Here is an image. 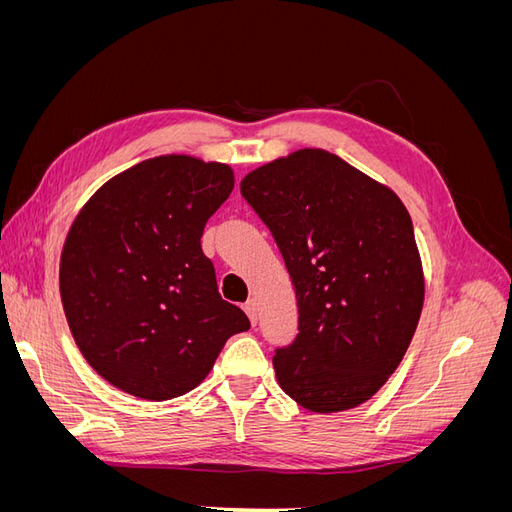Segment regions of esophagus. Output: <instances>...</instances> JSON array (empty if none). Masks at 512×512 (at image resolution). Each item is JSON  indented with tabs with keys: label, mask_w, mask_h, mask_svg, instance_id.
Returning <instances> with one entry per match:
<instances>
[{
	"label": "esophagus",
	"mask_w": 512,
	"mask_h": 512,
	"mask_svg": "<svg viewBox=\"0 0 512 512\" xmlns=\"http://www.w3.org/2000/svg\"><path fill=\"white\" fill-rule=\"evenodd\" d=\"M243 309H245L247 318H250V322L256 324V322H258V303H256V299H247V301L243 303Z\"/></svg>",
	"instance_id": "obj_1"
}]
</instances>
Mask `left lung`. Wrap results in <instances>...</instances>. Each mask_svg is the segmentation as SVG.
<instances>
[{"label": "left lung", "mask_w": 512, "mask_h": 512, "mask_svg": "<svg viewBox=\"0 0 512 512\" xmlns=\"http://www.w3.org/2000/svg\"><path fill=\"white\" fill-rule=\"evenodd\" d=\"M297 294L299 335L275 350L282 391L309 412L365 404L404 359L425 301L406 205L335 153L297 149L241 179Z\"/></svg>", "instance_id": "obj_1"}]
</instances>
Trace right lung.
<instances>
[{
  "mask_svg": "<svg viewBox=\"0 0 512 512\" xmlns=\"http://www.w3.org/2000/svg\"><path fill=\"white\" fill-rule=\"evenodd\" d=\"M232 188L228 164L168 153L108 179L76 213L59 258L61 305L85 361L115 389L185 395L226 339L250 329L200 247Z\"/></svg>",
  "mask_w": 512,
  "mask_h": 512,
  "instance_id": "right-lung-1",
  "label": "right lung"
}]
</instances>
